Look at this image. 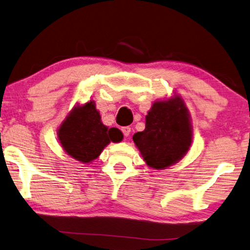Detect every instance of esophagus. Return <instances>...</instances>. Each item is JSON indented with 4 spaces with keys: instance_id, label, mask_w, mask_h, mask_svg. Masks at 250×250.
I'll return each instance as SVG.
<instances>
[{
    "instance_id": "obj_1",
    "label": "esophagus",
    "mask_w": 250,
    "mask_h": 250,
    "mask_svg": "<svg viewBox=\"0 0 250 250\" xmlns=\"http://www.w3.org/2000/svg\"><path fill=\"white\" fill-rule=\"evenodd\" d=\"M121 131H122V133L125 134V137H128L129 134L131 133V128H130V126H122Z\"/></svg>"
}]
</instances>
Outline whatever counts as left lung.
I'll use <instances>...</instances> for the list:
<instances>
[{
	"label": "left lung",
	"mask_w": 250,
	"mask_h": 250,
	"mask_svg": "<svg viewBox=\"0 0 250 250\" xmlns=\"http://www.w3.org/2000/svg\"><path fill=\"white\" fill-rule=\"evenodd\" d=\"M189 118L180 97L154 102L146 117V129L133 134L134 144L149 167L166 169L187 153L192 141Z\"/></svg>",
	"instance_id": "obj_1"
}]
</instances>
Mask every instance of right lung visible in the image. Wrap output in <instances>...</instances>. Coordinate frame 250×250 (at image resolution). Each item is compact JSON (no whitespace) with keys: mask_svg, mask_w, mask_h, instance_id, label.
<instances>
[{"mask_svg":"<svg viewBox=\"0 0 250 250\" xmlns=\"http://www.w3.org/2000/svg\"><path fill=\"white\" fill-rule=\"evenodd\" d=\"M62 148L82 164H89L100 156L111 141L122 140V133L117 128H108L101 122L94 101L74 106L58 130Z\"/></svg>","mask_w":250,"mask_h":250,"instance_id":"right-lung-1","label":"right lung"}]
</instances>
